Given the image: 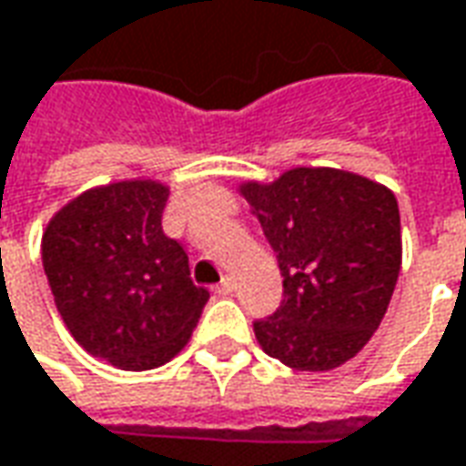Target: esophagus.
<instances>
[{
  "instance_id": "34e87169",
  "label": "esophagus",
  "mask_w": 466,
  "mask_h": 466,
  "mask_svg": "<svg viewBox=\"0 0 466 466\" xmlns=\"http://www.w3.org/2000/svg\"><path fill=\"white\" fill-rule=\"evenodd\" d=\"M232 290H234V280H232V278H229V275H224V278H221L219 286L214 288V293H217V296H229Z\"/></svg>"
}]
</instances>
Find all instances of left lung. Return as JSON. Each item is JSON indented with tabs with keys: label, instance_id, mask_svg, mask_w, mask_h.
<instances>
[{
	"label": "left lung",
	"instance_id": "1",
	"mask_svg": "<svg viewBox=\"0 0 466 466\" xmlns=\"http://www.w3.org/2000/svg\"><path fill=\"white\" fill-rule=\"evenodd\" d=\"M283 275V300L255 321L265 352L300 372L344 365L388 311L400 273V214L385 186L334 167L245 183Z\"/></svg>",
	"mask_w": 466,
	"mask_h": 466
}]
</instances>
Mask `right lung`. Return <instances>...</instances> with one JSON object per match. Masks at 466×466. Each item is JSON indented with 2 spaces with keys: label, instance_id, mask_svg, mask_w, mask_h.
<instances>
[{
  "label": "right lung",
  "instance_id": "right-lung-1",
  "mask_svg": "<svg viewBox=\"0 0 466 466\" xmlns=\"http://www.w3.org/2000/svg\"><path fill=\"white\" fill-rule=\"evenodd\" d=\"M166 204L163 183L122 180L81 193L43 234V268L68 331L119 370L173 360L208 300L186 249L163 232Z\"/></svg>",
  "mask_w": 466,
  "mask_h": 466
}]
</instances>
